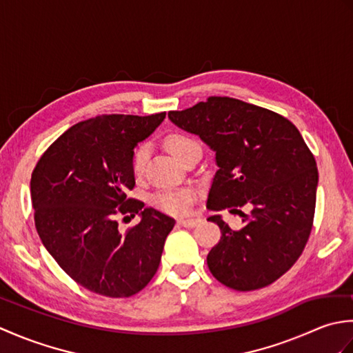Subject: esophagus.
I'll return each instance as SVG.
<instances>
[{
    "label": "esophagus",
    "mask_w": 353,
    "mask_h": 353,
    "mask_svg": "<svg viewBox=\"0 0 353 353\" xmlns=\"http://www.w3.org/2000/svg\"><path fill=\"white\" fill-rule=\"evenodd\" d=\"M201 221L203 220L199 219V216H192V219H181L179 220V224L185 228H194V226H199Z\"/></svg>",
    "instance_id": "34e87169"
}]
</instances>
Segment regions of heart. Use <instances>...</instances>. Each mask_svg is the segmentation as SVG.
<instances>
[{"label":"heart","instance_id":"b5f03b06","mask_svg":"<svg viewBox=\"0 0 353 353\" xmlns=\"http://www.w3.org/2000/svg\"><path fill=\"white\" fill-rule=\"evenodd\" d=\"M163 144L167 147L168 152L174 157H177L179 161H183L185 156L188 154L191 150L200 148V144L196 139L182 132L168 133L167 137L163 138ZM147 156H148V148L145 144H139L133 150L130 167L134 174H141L142 170H144ZM194 199H196V192H194L191 188H179V190L157 191L152 197H150V201H152V205L154 208L161 209L163 212L181 215V214L188 212Z\"/></svg>","mask_w":353,"mask_h":353}]
</instances>
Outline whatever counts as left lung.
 Returning a JSON list of instances; mask_svg holds the SVG:
<instances>
[{"mask_svg":"<svg viewBox=\"0 0 353 353\" xmlns=\"http://www.w3.org/2000/svg\"><path fill=\"white\" fill-rule=\"evenodd\" d=\"M168 117L215 152L208 209H230L244 221L232 230L220 215L208 219L221 230L208 253L212 276L238 291L273 283L301 258L316 212L317 163L301 132L276 112L230 97H209Z\"/></svg>","mask_w":353,"mask_h":353,"instance_id":"obj_1","label":"left lung"}]
</instances>
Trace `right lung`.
Masks as SVG:
<instances>
[{"instance_id": "1", "label": "right lung", "mask_w": 353, "mask_h": 353, "mask_svg": "<svg viewBox=\"0 0 353 353\" xmlns=\"http://www.w3.org/2000/svg\"><path fill=\"white\" fill-rule=\"evenodd\" d=\"M165 118L99 115L80 121L45 150L32 172L34 226L45 249L71 279L106 297H130L159 268L174 219L127 197L134 145ZM143 219L124 234L123 214Z\"/></svg>"}]
</instances>
